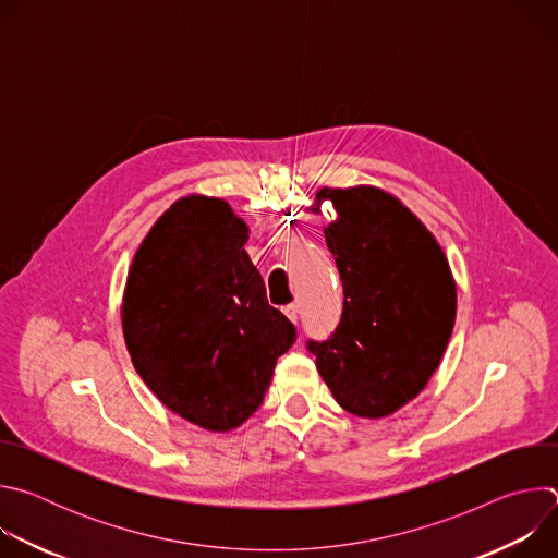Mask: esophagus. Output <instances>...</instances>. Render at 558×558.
<instances>
[{
    "instance_id": "34e87169",
    "label": "esophagus",
    "mask_w": 558,
    "mask_h": 558,
    "mask_svg": "<svg viewBox=\"0 0 558 558\" xmlns=\"http://www.w3.org/2000/svg\"><path fill=\"white\" fill-rule=\"evenodd\" d=\"M284 313H287V317H289V320H291L293 325H298V317H300V308H298V304H289V306H284Z\"/></svg>"
}]
</instances>
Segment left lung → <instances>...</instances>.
Listing matches in <instances>:
<instances>
[{
	"instance_id": "1",
	"label": "left lung",
	"mask_w": 558,
	"mask_h": 558,
	"mask_svg": "<svg viewBox=\"0 0 558 558\" xmlns=\"http://www.w3.org/2000/svg\"><path fill=\"white\" fill-rule=\"evenodd\" d=\"M325 227L344 287L342 320L327 342H308L336 402L381 420L413 402L446 353L457 315V282L433 231L395 194L375 185L323 187Z\"/></svg>"
}]
</instances>
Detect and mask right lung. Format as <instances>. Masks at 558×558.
<instances>
[{
	"label": "right lung",
	"instance_id": "1",
	"mask_svg": "<svg viewBox=\"0 0 558 558\" xmlns=\"http://www.w3.org/2000/svg\"><path fill=\"white\" fill-rule=\"evenodd\" d=\"M247 238L227 201L183 196L143 238L121 300L136 373L172 413L209 433L256 413L295 342V327L267 302Z\"/></svg>",
	"mask_w": 558,
	"mask_h": 558
}]
</instances>
